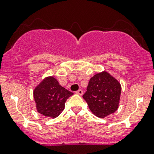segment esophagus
Returning <instances> with one entry per match:
<instances>
[{"label":"esophagus","instance_id":"esophagus-1","mask_svg":"<svg viewBox=\"0 0 154 154\" xmlns=\"http://www.w3.org/2000/svg\"><path fill=\"white\" fill-rule=\"evenodd\" d=\"M76 94H80V95H82V94H83V90H82V89H79L78 91H76Z\"/></svg>","mask_w":154,"mask_h":154}]
</instances>
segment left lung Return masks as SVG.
Masks as SVG:
<instances>
[{"label":"left lung","instance_id":"8db88e82","mask_svg":"<svg viewBox=\"0 0 154 154\" xmlns=\"http://www.w3.org/2000/svg\"><path fill=\"white\" fill-rule=\"evenodd\" d=\"M86 90L83 97L97 117H106L119 108L122 87L119 82L106 71L93 76Z\"/></svg>","mask_w":154,"mask_h":154}]
</instances>
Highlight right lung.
Returning <instances> with one entry per match:
<instances>
[{"instance_id": "right-lung-1", "label": "right lung", "mask_w": 154, "mask_h": 154, "mask_svg": "<svg viewBox=\"0 0 154 154\" xmlns=\"http://www.w3.org/2000/svg\"><path fill=\"white\" fill-rule=\"evenodd\" d=\"M74 93L61 86L57 79L46 77L33 91L36 109L40 114L54 119L64 110L65 103Z\"/></svg>"}]
</instances>
